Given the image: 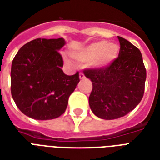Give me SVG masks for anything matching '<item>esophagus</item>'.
I'll list each match as a JSON object with an SVG mask.
<instances>
[{
    "label": "esophagus",
    "mask_w": 160,
    "mask_h": 160,
    "mask_svg": "<svg viewBox=\"0 0 160 160\" xmlns=\"http://www.w3.org/2000/svg\"><path fill=\"white\" fill-rule=\"evenodd\" d=\"M80 79H85V75H84L83 73H80Z\"/></svg>",
    "instance_id": "esophagus-1"
}]
</instances>
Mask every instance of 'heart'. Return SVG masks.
<instances>
[{
    "label": "heart",
    "mask_w": 160,
    "mask_h": 160,
    "mask_svg": "<svg viewBox=\"0 0 160 160\" xmlns=\"http://www.w3.org/2000/svg\"><path fill=\"white\" fill-rule=\"evenodd\" d=\"M119 51L120 48L117 43H108L106 40H101L72 53V57L79 62L92 63L98 68H105L118 58Z\"/></svg>",
    "instance_id": "b5f03b06"
}]
</instances>
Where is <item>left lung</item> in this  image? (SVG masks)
Listing matches in <instances>:
<instances>
[{"label": "left lung", "mask_w": 160, "mask_h": 160, "mask_svg": "<svg viewBox=\"0 0 160 160\" xmlns=\"http://www.w3.org/2000/svg\"><path fill=\"white\" fill-rule=\"evenodd\" d=\"M118 40L119 56L110 66L83 71L92 83L89 105L98 118L105 120L124 117L144 95L147 71L141 51L123 38Z\"/></svg>", "instance_id": "left-lung-1"}]
</instances>
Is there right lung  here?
<instances>
[{"instance_id":"right-lung-1","label":"right lung","mask_w":160,"mask_h":160,"mask_svg":"<svg viewBox=\"0 0 160 160\" xmlns=\"http://www.w3.org/2000/svg\"><path fill=\"white\" fill-rule=\"evenodd\" d=\"M57 39L37 38L22 46L12 60L11 93L17 107L36 120L59 118L80 81L79 72L66 75Z\"/></svg>"}]
</instances>
